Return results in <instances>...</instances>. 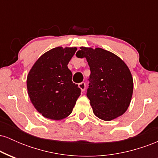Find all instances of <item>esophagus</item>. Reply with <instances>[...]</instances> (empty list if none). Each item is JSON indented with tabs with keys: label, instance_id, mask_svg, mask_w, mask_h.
Returning a JSON list of instances; mask_svg holds the SVG:
<instances>
[{
	"label": "esophagus",
	"instance_id": "34e87169",
	"mask_svg": "<svg viewBox=\"0 0 158 158\" xmlns=\"http://www.w3.org/2000/svg\"><path fill=\"white\" fill-rule=\"evenodd\" d=\"M79 88H80L81 91H85V88H86V84L85 82H81L79 84Z\"/></svg>",
	"mask_w": 158,
	"mask_h": 158
}]
</instances>
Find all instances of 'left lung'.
Segmentation results:
<instances>
[{
	"label": "left lung",
	"mask_w": 158,
	"mask_h": 158,
	"mask_svg": "<svg viewBox=\"0 0 158 158\" xmlns=\"http://www.w3.org/2000/svg\"><path fill=\"white\" fill-rule=\"evenodd\" d=\"M80 49L76 56L86 58L90 67L87 97L94 114L106 121L123 115L133 94V79L128 66L115 54L102 48Z\"/></svg>",
	"instance_id": "left-lung-1"
}]
</instances>
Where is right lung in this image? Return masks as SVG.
<instances>
[{"label":"right lung","instance_id":"right-lung-1","mask_svg":"<svg viewBox=\"0 0 158 158\" xmlns=\"http://www.w3.org/2000/svg\"><path fill=\"white\" fill-rule=\"evenodd\" d=\"M77 48L58 47L46 52L29 72L27 86L35 109L44 117L59 120L71 114L81 89L68 68Z\"/></svg>","mask_w":158,"mask_h":158}]
</instances>
